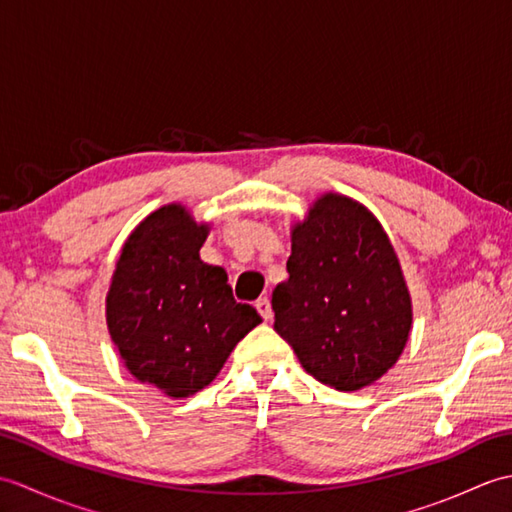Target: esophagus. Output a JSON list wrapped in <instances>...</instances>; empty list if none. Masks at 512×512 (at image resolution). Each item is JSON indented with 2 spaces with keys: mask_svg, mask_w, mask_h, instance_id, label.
I'll list each match as a JSON object with an SVG mask.
<instances>
[{
  "mask_svg": "<svg viewBox=\"0 0 512 512\" xmlns=\"http://www.w3.org/2000/svg\"><path fill=\"white\" fill-rule=\"evenodd\" d=\"M255 308H257L259 314H262L264 321H268L270 317H273V308H270V299L268 297H259L255 301Z\"/></svg>",
  "mask_w": 512,
  "mask_h": 512,
  "instance_id": "esophagus-1",
  "label": "esophagus"
}]
</instances>
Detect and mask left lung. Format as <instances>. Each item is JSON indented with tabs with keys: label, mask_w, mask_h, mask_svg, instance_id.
<instances>
[{
	"label": "left lung",
	"mask_w": 512,
	"mask_h": 512,
	"mask_svg": "<svg viewBox=\"0 0 512 512\" xmlns=\"http://www.w3.org/2000/svg\"><path fill=\"white\" fill-rule=\"evenodd\" d=\"M275 330L323 385L354 391L398 361L411 299L394 248L365 206L328 193L292 231Z\"/></svg>",
	"instance_id": "8db88e82"
}]
</instances>
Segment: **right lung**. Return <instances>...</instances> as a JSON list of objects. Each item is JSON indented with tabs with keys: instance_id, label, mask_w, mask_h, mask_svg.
Returning a JSON list of instances; mask_svg holds the SVG:
<instances>
[{
	"instance_id": "right-lung-1",
	"label": "right lung",
	"mask_w": 512,
	"mask_h": 512,
	"mask_svg": "<svg viewBox=\"0 0 512 512\" xmlns=\"http://www.w3.org/2000/svg\"><path fill=\"white\" fill-rule=\"evenodd\" d=\"M204 239L206 226L182 206H162L129 235L107 295V328L127 369L173 398L209 385L262 323L235 301L224 268L202 262Z\"/></svg>"
}]
</instances>
